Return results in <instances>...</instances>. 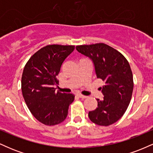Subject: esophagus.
<instances>
[{"instance_id":"1","label":"esophagus","mask_w":153,"mask_h":153,"mask_svg":"<svg viewBox=\"0 0 153 153\" xmlns=\"http://www.w3.org/2000/svg\"><path fill=\"white\" fill-rule=\"evenodd\" d=\"M78 96L79 98H80V99H86V98H87L86 96H84V95L80 94H78Z\"/></svg>"}]
</instances>
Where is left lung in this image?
Wrapping results in <instances>:
<instances>
[{
  "label": "left lung",
  "instance_id": "obj_1",
  "mask_svg": "<svg viewBox=\"0 0 153 153\" xmlns=\"http://www.w3.org/2000/svg\"><path fill=\"white\" fill-rule=\"evenodd\" d=\"M76 50L92 59L97 78L105 82L101 89L102 100L97 99L98 107L89 111L94 124L109 126L124 115L130 103L134 82L130 65L119 51L104 43L78 45Z\"/></svg>",
  "mask_w": 153,
  "mask_h": 153
}]
</instances>
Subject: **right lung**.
Segmentation results:
<instances>
[{"label": "right lung", "instance_id": "add662e5", "mask_svg": "<svg viewBox=\"0 0 153 153\" xmlns=\"http://www.w3.org/2000/svg\"><path fill=\"white\" fill-rule=\"evenodd\" d=\"M74 49L73 45H47L35 52L24 66L23 97L32 115L45 125L62 122L74 101V94L56 93L53 87L59 82L57 75L62 62Z\"/></svg>", "mask_w": 153, "mask_h": 153}]
</instances>
